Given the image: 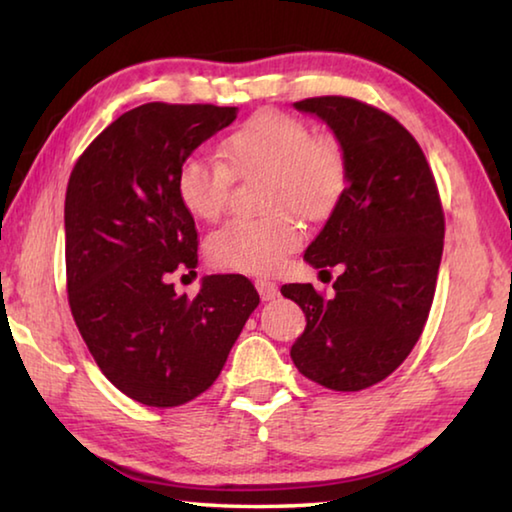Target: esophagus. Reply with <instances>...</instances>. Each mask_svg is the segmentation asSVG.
Returning <instances> with one entry per match:
<instances>
[{
  "mask_svg": "<svg viewBox=\"0 0 512 512\" xmlns=\"http://www.w3.org/2000/svg\"><path fill=\"white\" fill-rule=\"evenodd\" d=\"M255 287L259 291V296H262V300H275L277 296H280V289H277V284L271 282V280H266V277H257Z\"/></svg>",
  "mask_w": 512,
  "mask_h": 512,
  "instance_id": "obj_1",
  "label": "esophagus"
}]
</instances>
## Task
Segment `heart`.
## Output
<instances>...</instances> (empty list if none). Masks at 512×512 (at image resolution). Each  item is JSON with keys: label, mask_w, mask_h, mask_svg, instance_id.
I'll return each mask as SVG.
<instances>
[{"label": "heart", "mask_w": 512, "mask_h": 512, "mask_svg": "<svg viewBox=\"0 0 512 512\" xmlns=\"http://www.w3.org/2000/svg\"><path fill=\"white\" fill-rule=\"evenodd\" d=\"M221 160L192 153L180 164L176 192L189 214L214 221L228 205L235 176L268 171V205L293 207L305 219H325L348 187V158L332 135H314L305 121L264 110L221 142ZM289 210L266 219H232L207 237V257L225 271L273 273L302 246Z\"/></svg>", "instance_id": "heart-1"}]
</instances>
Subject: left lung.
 <instances>
[{
	"label": "left lung",
	"instance_id": "obj_1",
	"mask_svg": "<svg viewBox=\"0 0 512 512\" xmlns=\"http://www.w3.org/2000/svg\"><path fill=\"white\" fill-rule=\"evenodd\" d=\"M323 119L348 158V187L305 259L341 266L334 296L284 284L307 327L291 359L332 391L386 379L418 343L436 293L445 214L436 178L415 137L388 112L350 97L293 103Z\"/></svg>",
	"mask_w": 512,
	"mask_h": 512
}]
</instances>
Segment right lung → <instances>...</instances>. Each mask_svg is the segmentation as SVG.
<instances>
[{"label":"right lung","mask_w":512,"mask_h":512,"mask_svg":"<svg viewBox=\"0 0 512 512\" xmlns=\"http://www.w3.org/2000/svg\"><path fill=\"white\" fill-rule=\"evenodd\" d=\"M237 110L144 103L94 137L69 176V309L103 375L146 406L169 409L205 393L259 305L244 275H207L192 300L169 284L171 273L198 264L178 169Z\"/></svg>","instance_id":"right-lung-1"}]
</instances>
